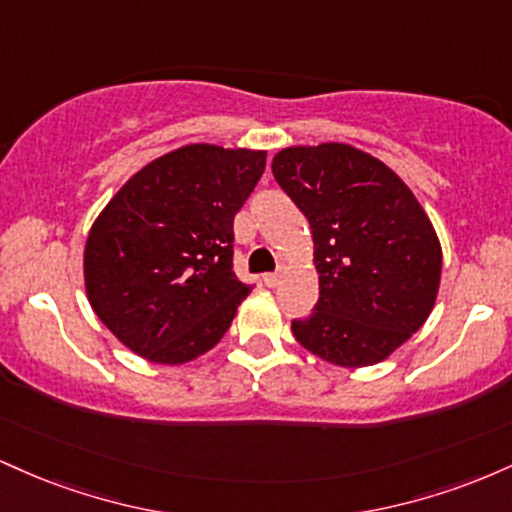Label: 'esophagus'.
<instances>
[{
    "instance_id": "34e87169",
    "label": "esophagus",
    "mask_w": 512,
    "mask_h": 512,
    "mask_svg": "<svg viewBox=\"0 0 512 512\" xmlns=\"http://www.w3.org/2000/svg\"><path fill=\"white\" fill-rule=\"evenodd\" d=\"M284 274H286V269H284V267H279V269H276V272L264 274V276H262V281H264V284L272 286V289H274V286H279V284H281V279H284Z\"/></svg>"
}]
</instances>
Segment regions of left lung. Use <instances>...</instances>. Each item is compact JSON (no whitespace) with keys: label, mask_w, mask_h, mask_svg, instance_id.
Masks as SVG:
<instances>
[{"label":"left lung","mask_w":512,"mask_h":512,"mask_svg":"<svg viewBox=\"0 0 512 512\" xmlns=\"http://www.w3.org/2000/svg\"><path fill=\"white\" fill-rule=\"evenodd\" d=\"M274 180L310 223L320 298L298 344L344 368L385 361L431 315L443 252L402 178L349 144L289 146Z\"/></svg>","instance_id":"left-lung-1"}]
</instances>
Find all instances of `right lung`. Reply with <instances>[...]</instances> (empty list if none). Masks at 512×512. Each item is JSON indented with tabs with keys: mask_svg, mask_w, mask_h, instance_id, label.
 <instances>
[{
	"mask_svg": "<svg viewBox=\"0 0 512 512\" xmlns=\"http://www.w3.org/2000/svg\"><path fill=\"white\" fill-rule=\"evenodd\" d=\"M267 154L187 144L134 173L84 250L93 313L137 356L178 366L207 354L250 286L233 272V219Z\"/></svg>",
	"mask_w": 512,
	"mask_h": 512,
	"instance_id": "right-lung-1",
	"label": "right lung"
}]
</instances>
